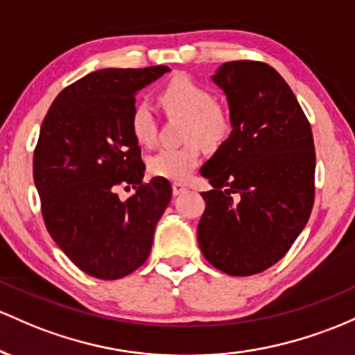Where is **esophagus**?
Returning <instances> with one entry per match:
<instances>
[{"mask_svg":"<svg viewBox=\"0 0 355 355\" xmlns=\"http://www.w3.org/2000/svg\"><path fill=\"white\" fill-rule=\"evenodd\" d=\"M186 189H188V184H184V182H181V181L173 182V193L176 194V196H179V194L184 193Z\"/></svg>","mask_w":355,"mask_h":355,"instance_id":"esophagus-1","label":"esophagus"}]
</instances>
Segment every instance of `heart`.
Wrapping results in <instances>:
<instances>
[{
  "label": "heart",
  "mask_w": 355,
  "mask_h": 355,
  "mask_svg": "<svg viewBox=\"0 0 355 355\" xmlns=\"http://www.w3.org/2000/svg\"><path fill=\"white\" fill-rule=\"evenodd\" d=\"M159 102L166 112L186 117L184 139L178 147L161 149L147 161L153 176L182 181L194 171L201 159V142L216 147L233 132V115L223 102L214 101L208 87L188 77L174 75L159 92ZM130 132L141 146H153L157 137V121L144 102L135 103L129 119Z\"/></svg>",
  "instance_id": "heart-1"
}]
</instances>
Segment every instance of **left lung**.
<instances>
[{
  "label": "left lung",
  "instance_id": "1",
  "mask_svg": "<svg viewBox=\"0 0 355 355\" xmlns=\"http://www.w3.org/2000/svg\"><path fill=\"white\" fill-rule=\"evenodd\" d=\"M233 132L201 167L213 189L198 243L214 268L248 277L280 261L305 228L315 199L310 122L282 75L254 60L223 63Z\"/></svg>",
  "mask_w": 355,
  "mask_h": 355
}]
</instances>
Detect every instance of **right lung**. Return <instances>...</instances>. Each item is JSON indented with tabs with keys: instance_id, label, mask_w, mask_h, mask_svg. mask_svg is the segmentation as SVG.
Returning <instances> with one entry per match:
<instances>
[{
	"instance_id": "add662e5",
	"label": "right lung",
	"mask_w": 355,
	"mask_h": 355,
	"mask_svg": "<svg viewBox=\"0 0 355 355\" xmlns=\"http://www.w3.org/2000/svg\"><path fill=\"white\" fill-rule=\"evenodd\" d=\"M166 71L164 65L92 71L60 92L43 119L33 154L43 221L90 277L119 280L144 263L173 196L167 179L144 181L129 127L135 92ZM121 185L136 193L121 200Z\"/></svg>"
}]
</instances>
